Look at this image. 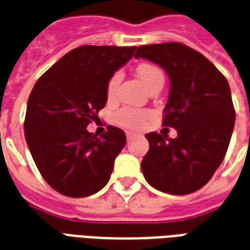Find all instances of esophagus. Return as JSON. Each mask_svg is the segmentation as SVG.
Wrapping results in <instances>:
<instances>
[{"label": "esophagus", "instance_id": "obj_1", "mask_svg": "<svg viewBox=\"0 0 250 250\" xmlns=\"http://www.w3.org/2000/svg\"><path fill=\"white\" fill-rule=\"evenodd\" d=\"M125 136H127V141L130 142V141H132L134 138H135V134H132V132H127V134H125Z\"/></svg>", "mask_w": 250, "mask_h": 250}]
</instances>
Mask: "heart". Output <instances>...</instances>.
Segmentation results:
<instances>
[{
	"instance_id": "heart-1",
	"label": "heart",
	"mask_w": 250,
	"mask_h": 250,
	"mask_svg": "<svg viewBox=\"0 0 250 250\" xmlns=\"http://www.w3.org/2000/svg\"><path fill=\"white\" fill-rule=\"evenodd\" d=\"M136 73H138V77L141 79V82L145 84V87L147 89L151 87L154 83L163 79V73L161 72V69L157 68V66L150 65V64H142V65L138 66ZM119 73H116L109 79L108 85H107L108 98H114L116 89H118V85H119ZM147 118H148V114L146 111L131 108V107H125V108L119 109L115 115V120H116L118 125H123L125 128H132V130H138V128L143 127L147 122Z\"/></svg>"
}]
</instances>
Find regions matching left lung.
Returning <instances> with one entry per match:
<instances>
[{"instance_id": "8db88e82", "label": "left lung", "mask_w": 250, "mask_h": 250, "mask_svg": "<svg viewBox=\"0 0 250 250\" xmlns=\"http://www.w3.org/2000/svg\"><path fill=\"white\" fill-rule=\"evenodd\" d=\"M139 57L168 75L163 125L178 132L175 139L147 134L150 148L142 161L143 175L163 193L197 191L213 177L229 147L236 120L229 83L204 55L181 42L142 45L135 53Z\"/></svg>"}]
</instances>
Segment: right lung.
Returning a JSON list of instances; mask_svg holds the SVG:
<instances>
[{
	"instance_id": "add662e5",
	"label": "right lung",
	"mask_w": 250,
	"mask_h": 250,
	"mask_svg": "<svg viewBox=\"0 0 250 250\" xmlns=\"http://www.w3.org/2000/svg\"><path fill=\"white\" fill-rule=\"evenodd\" d=\"M135 51L136 46H79L53 64L32 89L25 139L42 178L62 195L88 197L109 181L125 134L108 125L98 138L87 125L107 103L109 79Z\"/></svg>"
}]
</instances>
